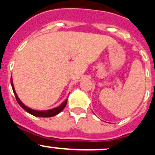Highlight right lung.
<instances>
[{"instance_id": "add662e5", "label": "right lung", "mask_w": 155, "mask_h": 155, "mask_svg": "<svg viewBox=\"0 0 155 155\" xmlns=\"http://www.w3.org/2000/svg\"><path fill=\"white\" fill-rule=\"evenodd\" d=\"M11 84H12V89H13L14 91V94L15 95V98L16 100H17L18 103L20 105L22 109H24L25 110L28 112V113L30 114L33 115L35 116H38V117H52V116H54L56 115L59 114V113H61V111L65 108L66 105H67V102H68V99H66V101H64L62 104H61L60 106L57 108H54V109H49V110H43V111H40V110H34L32 109H30L28 108V106H26L25 105L22 103L21 102V100L19 99V98L18 97L17 94L15 92V87H14V84H13V81H12V78H11Z\"/></svg>"}]
</instances>
